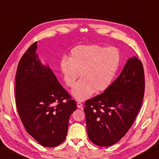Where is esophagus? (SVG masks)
Returning a JSON list of instances; mask_svg holds the SVG:
<instances>
[{
    "label": "esophagus",
    "instance_id": "1",
    "mask_svg": "<svg viewBox=\"0 0 159 159\" xmlns=\"http://www.w3.org/2000/svg\"><path fill=\"white\" fill-rule=\"evenodd\" d=\"M77 107L78 108H82L83 107V104L80 102H77Z\"/></svg>",
    "mask_w": 159,
    "mask_h": 159
}]
</instances>
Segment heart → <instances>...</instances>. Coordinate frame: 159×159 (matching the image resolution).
I'll list each match as a JSON object with an SVG mask.
<instances>
[{"label": "heart", "instance_id": "1", "mask_svg": "<svg viewBox=\"0 0 159 159\" xmlns=\"http://www.w3.org/2000/svg\"><path fill=\"white\" fill-rule=\"evenodd\" d=\"M120 62V54L116 48L81 45L71 49L69 58L63 57L60 70L69 88H72L80 74L82 79L71 90V95L76 100L84 101L94 92H102L110 87Z\"/></svg>", "mask_w": 159, "mask_h": 159}]
</instances>
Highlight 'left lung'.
Returning <instances> with one entry per match:
<instances>
[{
	"label": "left lung",
	"instance_id": "obj_1",
	"mask_svg": "<svg viewBox=\"0 0 159 159\" xmlns=\"http://www.w3.org/2000/svg\"><path fill=\"white\" fill-rule=\"evenodd\" d=\"M145 76L141 61L129 58L119 77L103 93L85 102L87 130L93 143L112 145L128 132L141 107Z\"/></svg>",
	"mask_w": 159,
	"mask_h": 159
}]
</instances>
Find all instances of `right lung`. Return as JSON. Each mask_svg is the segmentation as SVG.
Listing matches in <instances>:
<instances>
[{"label":"right lung","mask_w":159,"mask_h":159,"mask_svg":"<svg viewBox=\"0 0 159 159\" xmlns=\"http://www.w3.org/2000/svg\"><path fill=\"white\" fill-rule=\"evenodd\" d=\"M37 42L20 58L16 76V104L25 128L42 146L52 148L66 138L76 102L36 52Z\"/></svg>","instance_id":"add662e5"}]
</instances>
